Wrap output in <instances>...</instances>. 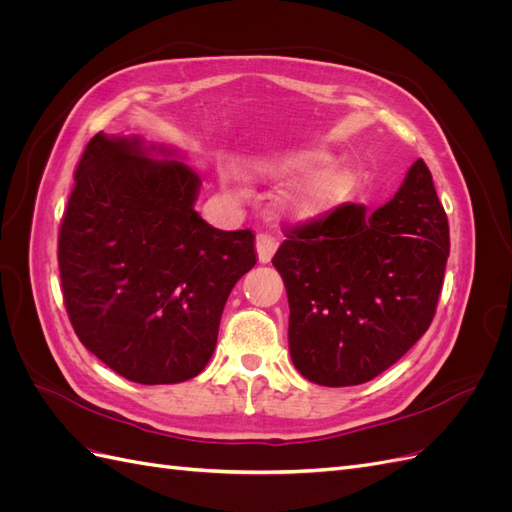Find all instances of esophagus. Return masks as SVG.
Wrapping results in <instances>:
<instances>
[{
  "label": "esophagus",
  "mask_w": 512,
  "mask_h": 512,
  "mask_svg": "<svg viewBox=\"0 0 512 512\" xmlns=\"http://www.w3.org/2000/svg\"><path fill=\"white\" fill-rule=\"evenodd\" d=\"M275 239L271 235H258L256 237V254H258V262H262V265H267V262L271 260L273 252H275Z\"/></svg>",
  "instance_id": "obj_1"
}]
</instances>
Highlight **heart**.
I'll return each mask as SVG.
<instances>
[{
  "label": "heart",
  "mask_w": 512,
  "mask_h": 512,
  "mask_svg": "<svg viewBox=\"0 0 512 512\" xmlns=\"http://www.w3.org/2000/svg\"><path fill=\"white\" fill-rule=\"evenodd\" d=\"M333 164L335 156L331 151L301 147L258 162L254 173L273 183H299L280 198L277 209L284 218L305 224L329 213L354 188L352 170L346 166L333 168Z\"/></svg>",
  "instance_id": "1"
}]
</instances>
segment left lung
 <instances>
[{
  "label": "left lung",
  "mask_w": 512,
  "mask_h": 512,
  "mask_svg": "<svg viewBox=\"0 0 512 512\" xmlns=\"http://www.w3.org/2000/svg\"><path fill=\"white\" fill-rule=\"evenodd\" d=\"M448 247L446 213L423 160L376 211L342 205L292 228L273 267L288 294L299 374L354 386L397 363L436 314Z\"/></svg>",
  "instance_id": "8db88e82"
}]
</instances>
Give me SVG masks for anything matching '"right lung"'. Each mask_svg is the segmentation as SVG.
<instances>
[{
  "instance_id": "obj_1",
  "label": "right lung",
  "mask_w": 512,
  "mask_h": 512,
  "mask_svg": "<svg viewBox=\"0 0 512 512\" xmlns=\"http://www.w3.org/2000/svg\"><path fill=\"white\" fill-rule=\"evenodd\" d=\"M200 183L177 149L141 136L98 132L76 166L59 228L64 303L81 344L138 384L205 369L228 294L256 265L252 230L200 218Z\"/></svg>"
}]
</instances>
